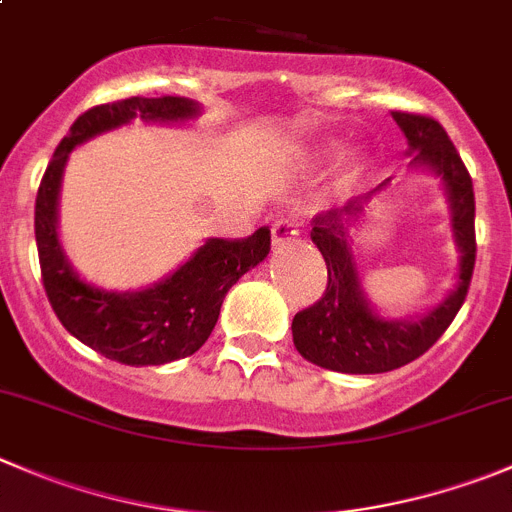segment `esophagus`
<instances>
[{
    "instance_id": "34e87169",
    "label": "esophagus",
    "mask_w": 512,
    "mask_h": 512,
    "mask_svg": "<svg viewBox=\"0 0 512 512\" xmlns=\"http://www.w3.org/2000/svg\"><path fill=\"white\" fill-rule=\"evenodd\" d=\"M296 236H299V221L296 218H279L271 226V241H274V246L294 241Z\"/></svg>"
}]
</instances>
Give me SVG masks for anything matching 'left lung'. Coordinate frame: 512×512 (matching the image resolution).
I'll return each mask as SVG.
<instances>
[{"mask_svg":"<svg viewBox=\"0 0 512 512\" xmlns=\"http://www.w3.org/2000/svg\"><path fill=\"white\" fill-rule=\"evenodd\" d=\"M392 118L410 145V168L430 170L442 180L452 236L460 248L457 286L420 319H384L367 301L354 264L352 228L374 193L389 186V178L374 191L347 201V206L319 213L311 221V241L324 256L329 281L321 299L294 316L291 332L301 357L332 372H392L422 357L460 311L475 269V193L460 153L435 118L415 113H392Z\"/></svg>","mask_w":512,"mask_h":512,"instance_id":"obj_1","label":"left lung"}]
</instances>
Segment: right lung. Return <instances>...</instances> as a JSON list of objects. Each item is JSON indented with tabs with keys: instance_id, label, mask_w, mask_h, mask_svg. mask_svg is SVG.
<instances>
[{
	"instance_id": "right-lung-1",
	"label": "right lung",
	"mask_w": 512,
	"mask_h": 512,
	"mask_svg": "<svg viewBox=\"0 0 512 512\" xmlns=\"http://www.w3.org/2000/svg\"><path fill=\"white\" fill-rule=\"evenodd\" d=\"M201 115L188 97H128L97 105L72 123L42 175L34 203V238L42 284L67 332L102 357L128 367L168 364L191 357L216 326L228 289L271 251L269 226L248 238H208L186 264L143 291H107L80 279L57 236L62 173L77 145L95 135L143 123H186Z\"/></svg>"
}]
</instances>
